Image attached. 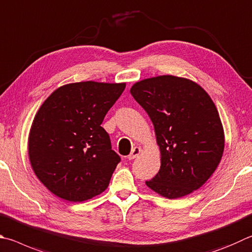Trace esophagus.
Returning a JSON list of instances; mask_svg holds the SVG:
<instances>
[{
  "mask_svg": "<svg viewBox=\"0 0 252 252\" xmlns=\"http://www.w3.org/2000/svg\"><path fill=\"white\" fill-rule=\"evenodd\" d=\"M140 153H141V148H139V146H135V148L132 149L131 153L129 154V157H127V158H129V159H134Z\"/></svg>",
  "mask_w": 252,
  "mask_h": 252,
  "instance_id": "1",
  "label": "esophagus"
}]
</instances>
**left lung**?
Segmentation results:
<instances>
[{"label":"left lung","instance_id":"1","mask_svg":"<svg viewBox=\"0 0 252 252\" xmlns=\"http://www.w3.org/2000/svg\"><path fill=\"white\" fill-rule=\"evenodd\" d=\"M153 122L161 151L158 173L145 184L167 198L198 189L220 162L225 136L213 100L194 81L158 76L130 90Z\"/></svg>","mask_w":252,"mask_h":252}]
</instances>
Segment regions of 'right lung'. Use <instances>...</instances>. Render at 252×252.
I'll return each mask as SVG.
<instances>
[{"mask_svg":"<svg viewBox=\"0 0 252 252\" xmlns=\"http://www.w3.org/2000/svg\"><path fill=\"white\" fill-rule=\"evenodd\" d=\"M126 84L84 81L54 91L34 118L31 165L58 197L84 202L101 194L121 158L101 123Z\"/></svg>","mask_w":252,"mask_h":252,"instance_id":"add662e5","label":"right lung"}]
</instances>
